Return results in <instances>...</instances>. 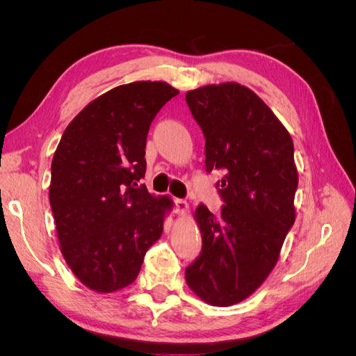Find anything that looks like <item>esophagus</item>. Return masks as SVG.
Segmentation results:
<instances>
[{
    "label": "esophagus",
    "instance_id": "34e87169",
    "mask_svg": "<svg viewBox=\"0 0 356 356\" xmlns=\"http://www.w3.org/2000/svg\"><path fill=\"white\" fill-rule=\"evenodd\" d=\"M174 211L177 215H186V212L188 211V203L184 199H175L174 200Z\"/></svg>",
    "mask_w": 356,
    "mask_h": 356
}]
</instances>
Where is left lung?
I'll list each match as a JSON object with an SVG mask.
<instances>
[{"mask_svg": "<svg viewBox=\"0 0 356 356\" xmlns=\"http://www.w3.org/2000/svg\"><path fill=\"white\" fill-rule=\"evenodd\" d=\"M186 101L204 135L207 170L224 172L220 217L203 203L195 212L202 252L186 281L203 301L225 307L266 281L296 221L294 144L263 99L239 83L188 90Z\"/></svg>", "mask_w": 356, "mask_h": 356, "instance_id": "1", "label": "left lung"}]
</instances>
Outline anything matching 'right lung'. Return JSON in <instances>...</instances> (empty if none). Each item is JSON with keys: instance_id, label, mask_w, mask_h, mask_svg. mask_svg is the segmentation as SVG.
<instances>
[{"instance_id": "right-lung-1", "label": "right lung", "mask_w": 356, "mask_h": 356, "mask_svg": "<svg viewBox=\"0 0 356 356\" xmlns=\"http://www.w3.org/2000/svg\"><path fill=\"white\" fill-rule=\"evenodd\" d=\"M178 93L165 81L117 86L74 117L53 156L49 199L60 252L96 293L131 285L163 233L174 202L139 182L149 124Z\"/></svg>"}]
</instances>
